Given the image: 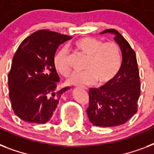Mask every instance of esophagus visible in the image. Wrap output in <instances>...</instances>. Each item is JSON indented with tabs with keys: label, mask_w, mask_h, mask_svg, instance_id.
<instances>
[{
	"label": "esophagus",
	"mask_w": 154,
	"mask_h": 154,
	"mask_svg": "<svg viewBox=\"0 0 154 154\" xmlns=\"http://www.w3.org/2000/svg\"><path fill=\"white\" fill-rule=\"evenodd\" d=\"M77 87H83V86H80V85H76Z\"/></svg>",
	"instance_id": "1"
}]
</instances>
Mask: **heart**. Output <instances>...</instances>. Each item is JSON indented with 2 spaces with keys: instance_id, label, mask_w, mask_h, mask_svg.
Instances as JSON below:
<instances>
[{
  "instance_id": "obj_1",
  "label": "heart",
  "mask_w": 154,
  "mask_h": 154,
  "mask_svg": "<svg viewBox=\"0 0 154 154\" xmlns=\"http://www.w3.org/2000/svg\"><path fill=\"white\" fill-rule=\"evenodd\" d=\"M74 48L86 57L84 72H73L68 77L69 85L89 84L97 81L99 84L109 83L115 78L122 66V53L114 42H104L94 37H85L74 42ZM56 70L63 76L70 72L69 57L66 48L59 49L53 57Z\"/></svg>"
}]
</instances>
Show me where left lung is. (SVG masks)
I'll use <instances>...</instances> for the list:
<instances>
[{
	"instance_id": "left-lung-1",
	"label": "left lung",
	"mask_w": 154,
	"mask_h": 154,
	"mask_svg": "<svg viewBox=\"0 0 154 154\" xmlns=\"http://www.w3.org/2000/svg\"><path fill=\"white\" fill-rule=\"evenodd\" d=\"M114 34L122 53L119 72L113 80L99 89H89L87 115L92 124L112 127L125 124L137 111L141 83L136 54L118 31L109 29L101 32Z\"/></svg>"
}]
</instances>
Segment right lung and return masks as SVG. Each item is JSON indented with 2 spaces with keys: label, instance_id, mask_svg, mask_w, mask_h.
<instances>
[{
  "label": "right lung",
  "instance_id": "1",
  "mask_svg": "<svg viewBox=\"0 0 154 154\" xmlns=\"http://www.w3.org/2000/svg\"><path fill=\"white\" fill-rule=\"evenodd\" d=\"M72 37L39 30L25 38L13 56L8 73L9 98L15 114L26 122L45 124L69 87L58 89L60 77L53 57Z\"/></svg>",
  "mask_w": 154,
  "mask_h": 154
}]
</instances>
